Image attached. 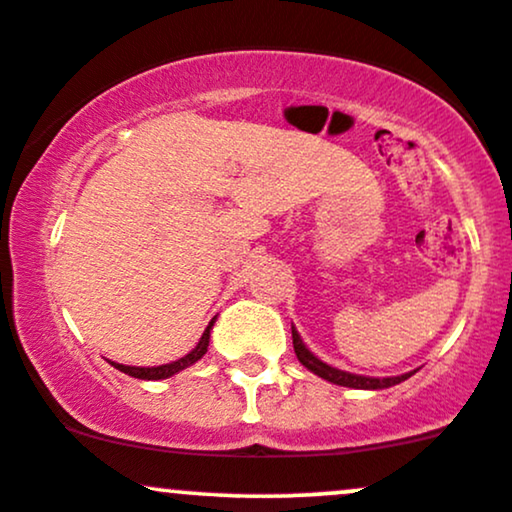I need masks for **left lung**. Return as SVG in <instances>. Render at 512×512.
Wrapping results in <instances>:
<instances>
[{"instance_id": "left-lung-1", "label": "left lung", "mask_w": 512, "mask_h": 512, "mask_svg": "<svg viewBox=\"0 0 512 512\" xmlns=\"http://www.w3.org/2000/svg\"><path fill=\"white\" fill-rule=\"evenodd\" d=\"M293 348H295V355H298V360L303 362V365L310 369V372H315L317 377L331 381V384L348 386V389H389V386H396V384H400V381L412 377V372L400 374V377H386V379L360 377V374L341 372V369H334V367L324 365L322 360H317V357L303 346V341H300L298 331H295V329H293Z\"/></svg>"}]
</instances>
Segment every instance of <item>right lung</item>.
Here are the masks:
<instances>
[{"instance_id":"right-lung-1","label":"right lung","mask_w":512,"mask_h":512,"mask_svg":"<svg viewBox=\"0 0 512 512\" xmlns=\"http://www.w3.org/2000/svg\"><path fill=\"white\" fill-rule=\"evenodd\" d=\"M212 324H214V319H212V322H209V326L205 329V334H202V338H200V343H197V346L190 350L186 357H181V360H176V362H169V365H159V367H128V365H116V362H112V365L119 369V372L128 374V377H135V379L157 381V379L171 377V374H176V372H181V369L190 367V365H193V362H197L202 355L207 353L209 329H212Z\"/></svg>"}]
</instances>
